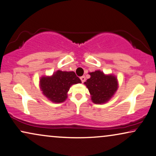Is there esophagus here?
I'll return each mask as SVG.
<instances>
[{
	"label": "esophagus",
	"instance_id": "1",
	"mask_svg": "<svg viewBox=\"0 0 156 156\" xmlns=\"http://www.w3.org/2000/svg\"><path fill=\"white\" fill-rule=\"evenodd\" d=\"M80 78V80H81L82 83H84L85 80H86V77L85 76H81Z\"/></svg>",
	"mask_w": 156,
	"mask_h": 156
}]
</instances>
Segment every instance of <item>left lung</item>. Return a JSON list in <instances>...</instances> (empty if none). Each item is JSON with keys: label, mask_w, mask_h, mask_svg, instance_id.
I'll use <instances>...</instances> for the list:
<instances>
[{"label": "left lung", "mask_w": 156, "mask_h": 156, "mask_svg": "<svg viewBox=\"0 0 156 156\" xmlns=\"http://www.w3.org/2000/svg\"><path fill=\"white\" fill-rule=\"evenodd\" d=\"M90 78L84 83L89 92L91 100L95 104L108 102L117 90V78L113 75H105L101 70L89 73Z\"/></svg>", "instance_id": "8db88e82"}]
</instances>
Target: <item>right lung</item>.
<instances>
[{
  "instance_id": "right-lung-1",
  "label": "right lung",
  "mask_w": 156,
  "mask_h": 156,
  "mask_svg": "<svg viewBox=\"0 0 156 156\" xmlns=\"http://www.w3.org/2000/svg\"><path fill=\"white\" fill-rule=\"evenodd\" d=\"M81 80L73 71L57 70L51 76H43L40 79V87L43 94L49 101L55 103H63L68 97V92L73 84L80 83Z\"/></svg>"
}]
</instances>
